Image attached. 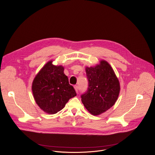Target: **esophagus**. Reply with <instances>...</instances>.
Instances as JSON below:
<instances>
[{
    "label": "esophagus",
    "instance_id": "1",
    "mask_svg": "<svg viewBox=\"0 0 155 155\" xmlns=\"http://www.w3.org/2000/svg\"><path fill=\"white\" fill-rule=\"evenodd\" d=\"M74 89H75L76 93L78 94V85H74Z\"/></svg>",
    "mask_w": 155,
    "mask_h": 155
}]
</instances>
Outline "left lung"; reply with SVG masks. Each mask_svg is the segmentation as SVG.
I'll list each match as a JSON object with an SVG mask.
<instances>
[{
    "label": "left lung",
    "mask_w": 155,
    "mask_h": 155,
    "mask_svg": "<svg viewBox=\"0 0 155 155\" xmlns=\"http://www.w3.org/2000/svg\"><path fill=\"white\" fill-rule=\"evenodd\" d=\"M88 81L87 90L81 95V101L94 115H100L112 107L120 90V83L112 68L105 60L94 67H86Z\"/></svg>",
    "instance_id": "8db88e82"
}]
</instances>
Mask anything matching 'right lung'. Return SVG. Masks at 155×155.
<instances>
[{"label": "right lung", "instance_id": "add662e5", "mask_svg": "<svg viewBox=\"0 0 155 155\" xmlns=\"http://www.w3.org/2000/svg\"><path fill=\"white\" fill-rule=\"evenodd\" d=\"M64 71L62 66L54 65L51 60L34 79L32 89L34 99L46 113H57L70 98L76 96L74 87L69 84Z\"/></svg>", "mask_w": 155, "mask_h": 155}]
</instances>
